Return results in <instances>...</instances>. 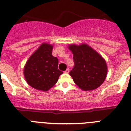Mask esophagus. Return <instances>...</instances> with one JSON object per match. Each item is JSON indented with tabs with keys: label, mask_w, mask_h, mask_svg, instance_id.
I'll return each instance as SVG.
<instances>
[{
	"label": "esophagus",
	"mask_w": 131,
	"mask_h": 131,
	"mask_svg": "<svg viewBox=\"0 0 131 131\" xmlns=\"http://www.w3.org/2000/svg\"><path fill=\"white\" fill-rule=\"evenodd\" d=\"M69 68H68V69H67L66 70V71H64V73H69Z\"/></svg>",
	"instance_id": "obj_1"
}]
</instances>
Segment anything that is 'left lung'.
Listing matches in <instances>:
<instances>
[{
  "label": "left lung",
  "mask_w": 131,
  "mask_h": 131,
  "mask_svg": "<svg viewBox=\"0 0 131 131\" xmlns=\"http://www.w3.org/2000/svg\"><path fill=\"white\" fill-rule=\"evenodd\" d=\"M73 56V68L69 75L77 86L84 91H92L101 85L107 76L106 60L86 44L69 45Z\"/></svg>",
  "instance_id": "left-lung-1"
}]
</instances>
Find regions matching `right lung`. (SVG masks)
I'll list each match as a JSON object with an SVG mask.
<instances>
[{
    "label": "right lung",
    "mask_w": 131,
    "mask_h": 131,
    "mask_svg": "<svg viewBox=\"0 0 131 131\" xmlns=\"http://www.w3.org/2000/svg\"><path fill=\"white\" fill-rule=\"evenodd\" d=\"M52 49L53 45L47 42L41 44L24 66L25 81L29 86L37 90L48 91L63 73L58 68V60L52 54Z\"/></svg>",
    "instance_id": "obj_1"
}]
</instances>
